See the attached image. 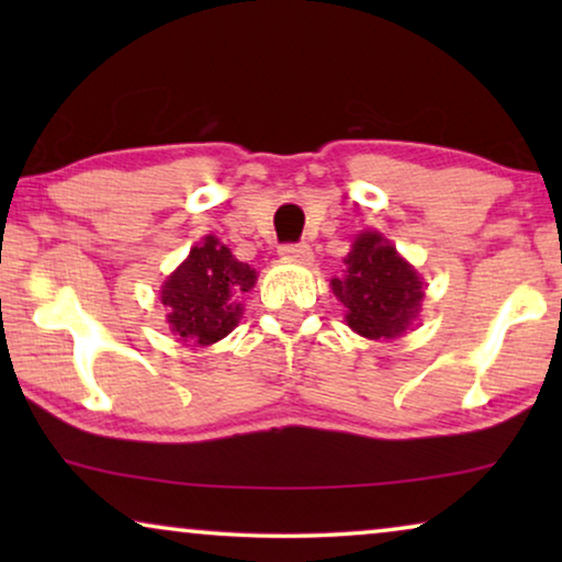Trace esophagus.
<instances>
[{
	"label": "esophagus",
	"instance_id": "34e87169",
	"mask_svg": "<svg viewBox=\"0 0 562 562\" xmlns=\"http://www.w3.org/2000/svg\"><path fill=\"white\" fill-rule=\"evenodd\" d=\"M281 256L291 258V260H302V263H306V260L314 258V252L306 243H286V245H281Z\"/></svg>",
	"mask_w": 562,
	"mask_h": 562
}]
</instances>
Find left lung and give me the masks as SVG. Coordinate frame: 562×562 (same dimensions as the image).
I'll return each instance as SVG.
<instances>
[{"mask_svg": "<svg viewBox=\"0 0 562 562\" xmlns=\"http://www.w3.org/2000/svg\"><path fill=\"white\" fill-rule=\"evenodd\" d=\"M345 266L348 276L335 279L333 291L348 310V325L373 340L402 335L425 294L414 268L379 233L358 235Z\"/></svg>", "mask_w": 562, "mask_h": 562, "instance_id": "8db88e82", "label": "left lung"}]
</instances>
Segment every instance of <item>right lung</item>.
<instances>
[{
	"instance_id": "1",
	"label": "right lung",
	"mask_w": 562,
	"mask_h": 562,
	"mask_svg": "<svg viewBox=\"0 0 562 562\" xmlns=\"http://www.w3.org/2000/svg\"><path fill=\"white\" fill-rule=\"evenodd\" d=\"M252 283L256 271L248 263H240L217 237H204L160 291V302L168 306V325L183 342H217L233 333L243 314L237 299Z\"/></svg>"
}]
</instances>
